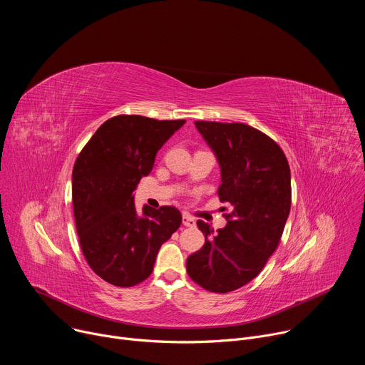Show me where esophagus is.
<instances>
[{"label":"esophagus","mask_w":365,"mask_h":365,"mask_svg":"<svg viewBox=\"0 0 365 365\" xmlns=\"http://www.w3.org/2000/svg\"><path fill=\"white\" fill-rule=\"evenodd\" d=\"M182 222H183L185 227H195L196 225V221L186 212H183V215H182Z\"/></svg>","instance_id":"34e87169"}]
</instances>
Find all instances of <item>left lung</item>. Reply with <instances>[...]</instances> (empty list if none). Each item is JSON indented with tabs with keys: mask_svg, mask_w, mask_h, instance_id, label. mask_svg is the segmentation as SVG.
I'll return each instance as SVG.
<instances>
[{
	"mask_svg": "<svg viewBox=\"0 0 365 365\" xmlns=\"http://www.w3.org/2000/svg\"><path fill=\"white\" fill-rule=\"evenodd\" d=\"M221 169V202L232 206L225 228L197 221L203 247L187 257L189 277L228 293L263 270L282 238L292 203L290 168L279 144L247 124L196 121Z\"/></svg>",
	"mask_w": 365,
	"mask_h": 365,
	"instance_id": "8db88e82",
	"label": "left lung"
}]
</instances>
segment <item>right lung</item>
<instances>
[{"label": "right lung", "instance_id": "add662e5", "mask_svg": "<svg viewBox=\"0 0 365 365\" xmlns=\"http://www.w3.org/2000/svg\"><path fill=\"white\" fill-rule=\"evenodd\" d=\"M185 123L113 117L95 131L75 162L72 202L81 248L89 267L114 286L144 282L162 244L182 224L173 206L153 210L144 205L138 214L133 192L151 172L158 151Z\"/></svg>", "mask_w": 365, "mask_h": 365}]
</instances>
